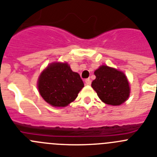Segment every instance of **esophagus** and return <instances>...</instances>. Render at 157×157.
<instances>
[{"label":"esophagus","instance_id":"34e87169","mask_svg":"<svg viewBox=\"0 0 157 157\" xmlns=\"http://www.w3.org/2000/svg\"><path fill=\"white\" fill-rule=\"evenodd\" d=\"M85 83H86V84H87V85H90V84H91V80H90L89 78L86 79Z\"/></svg>","mask_w":157,"mask_h":157}]
</instances>
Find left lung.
Returning <instances> with one entry per match:
<instances>
[{
  "mask_svg": "<svg viewBox=\"0 0 157 157\" xmlns=\"http://www.w3.org/2000/svg\"><path fill=\"white\" fill-rule=\"evenodd\" d=\"M94 75L91 87L104 103L120 105L128 98L129 84L123 72L103 65L95 70Z\"/></svg>",
  "mask_w": 157,
  "mask_h": 157,
  "instance_id": "8db88e82",
  "label": "left lung"
}]
</instances>
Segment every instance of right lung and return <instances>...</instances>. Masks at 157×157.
I'll return each instance as SVG.
<instances>
[{"label": "right lung", "mask_w": 157, "mask_h": 157, "mask_svg": "<svg viewBox=\"0 0 157 157\" xmlns=\"http://www.w3.org/2000/svg\"><path fill=\"white\" fill-rule=\"evenodd\" d=\"M80 75L67 63H52L41 73L38 89L42 98L53 107H65L77 98L83 87Z\"/></svg>", "instance_id": "obj_1"}]
</instances>
